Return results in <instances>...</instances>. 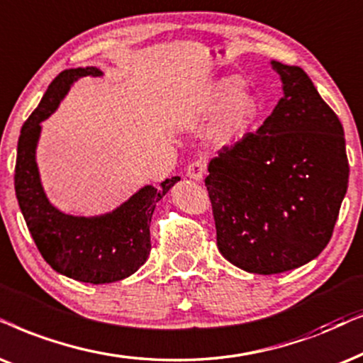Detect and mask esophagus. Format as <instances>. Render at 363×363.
<instances>
[{
  "label": "esophagus",
  "mask_w": 363,
  "mask_h": 363,
  "mask_svg": "<svg viewBox=\"0 0 363 363\" xmlns=\"http://www.w3.org/2000/svg\"><path fill=\"white\" fill-rule=\"evenodd\" d=\"M206 175V164L201 162V160H195V162H191L188 164L186 168V177L190 178V180H195V182H201Z\"/></svg>",
  "instance_id": "esophagus-1"
}]
</instances>
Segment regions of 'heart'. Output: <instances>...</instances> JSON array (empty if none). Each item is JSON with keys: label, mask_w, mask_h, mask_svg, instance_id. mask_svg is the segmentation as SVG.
<instances>
[{"label": "heart", "mask_w": 363, "mask_h": 363, "mask_svg": "<svg viewBox=\"0 0 363 363\" xmlns=\"http://www.w3.org/2000/svg\"><path fill=\"white\" fill-rule=\"evenodd\" d=\"M218 111L222 113L211 131V141L215 147H228L242 138L257 116L255 98L243 91L242 79L225 77L206 89L200 100L199 113L211 116Z\"/></svg>", "instance_id": "obj_1"}]
</instances>
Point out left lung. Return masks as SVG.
<instances>
[{"mask_svg":"<svg viewBox=\"0 0 363 363\" xmlns=\"http://www.w3.org/2000/svg\"><path fill=\"white\" fill-rule=\"evenodd\" d=\"M284 96L255 133L208 163L205 178L222 255L274 275L317 258L348 186L338 116L300 67L270 61Z\"/></svg>","mask_w":363,"mask_h":363,"instance_id":"left-lung-1","label":"left lung"}]
</instances>
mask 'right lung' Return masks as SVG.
Listing matches in <instances>:
<instances>
[{
    "mask_svg": "<svg viewBox=\"0 0 363 363\" xmlns=\"http://www.w3.org/2000/svg\"><path fill=\"white\" fill-rule=\"evenodd\" d=\"M88 77H103V72L95 67L61 72L25 121L18 140L15 190L28 230L46 263L68 279L101 285L133 275L148 260L155 206L180 177L168 178L160 186H141L128 200L101 215H69L51 203L36 162L41 123L53 115L69 88Z\"/></svg>",
    "mask_w": 363,
    "mask_h": 363,
    "instance_id": "1",
    "label": "right lung"
}]
</instances>
